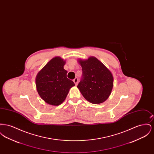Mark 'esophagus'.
Masks as SVG:
<instances>
[{"label": "esophagus", "mask_w": 154, "mask_h": 154, "mask_svg": "<svg viewBox=\"0 0 154 154\" xmlns=\"http://www.w3.org/2000/svg\"><path fill=\"white\" fill-rule=\"evenodd\" d=\"M73 81L74 82V84H75V85H77V84H78V82H79L78 78H77V77L75 78V79H74Z\"/></svg>", "instance_id": "obj_1"}]
</instances>
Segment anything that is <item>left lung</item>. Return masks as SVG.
<instances>
[{"mask_svg":"<svg viewBox=\"0 0 154 154\" xmlns=\"http://www.w3.org/2000/svg\"><path fill=\"white\" fill-rule=\"evenodd\" d=\"M82 70V78L77 85L84 97L91 103L105 102L110 95L114 79L110 70L94 57L79 59Z\"/></svg>","mask_w":154,"mask_h":154,"instance_id":"left-lung-1","label":"left lung"}]
</instances>
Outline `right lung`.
I'll return each mask as SVG.
<instances>
[{
  "label": "right lung",
  "instance_id": "obj_1",
  "mask_svg": "<svg viewBox=\"0 0 154 154\" xmlns=\"http://www.w3.org/2000/svg\"><path fill=\"white\" fill-rule=\"evenodd\" d=\"M66 61L60 57L51 59L37 73V91L45 102L59 106L64 102L70 89L75 85L67 78V72L63 66Z\"/></svg>",
  "mask_w": 154,
  "mask_h": 154
}]
</instances>
